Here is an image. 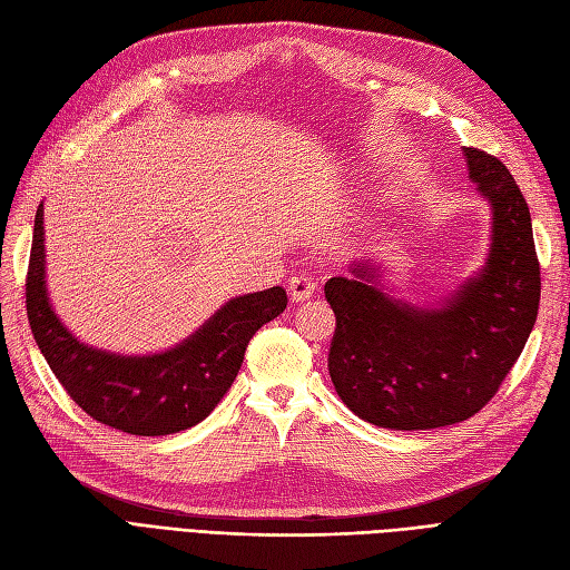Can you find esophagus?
I'll return each mask as SVG.
<instances>
[{
    "instance_id": "34e87169",
    "label": "esophagus",
    "mask_w": 570,
    "mask_h": 570,
    "mask_svg": "<svg viewBox=\"0 0 570 570\" xmlns=\"http://www.w3.org/2000/svg\"><path fill=\"white\" fill-rule=\"evenodd\" d=\"M313 291H315V284H313V279H311L308 274H294L288 279L291 301H296V303L308 301L313 296Z\"/></svg>"
}]
</instances>
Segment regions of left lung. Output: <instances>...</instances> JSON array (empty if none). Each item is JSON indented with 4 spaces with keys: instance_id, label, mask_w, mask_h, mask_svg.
I'll return each mask as SVG.
<instances>
[{
    "instance_id": "obj_1",
    "label": "left lung",
    "mask_w": 570,
    "mask_h": 570,
    "mask_svg": "<svg viewBox=\"0 0 570 570\" xmlns=\"http://www.w3.org/2000/svg\"><path fill=\"white\" fill-rule=\"evenodd\" d=\"M470 180L491 204L484 267L435 308L385 294L381 267L356 262L332 276L337 317L327 368L342 402L381 429L426 431L474 416L522 354L539 311L532 218L495 156L464 149Z\"/></svg>"
}]
</instances>
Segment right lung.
<instances>
[{"mask_svg":"<svg viewBox=\"0 0 570 570\" xmlns=\"http://www.w3.org/2000/svg\"><path fill=\"white\" fill-rule=\"evenodd\" d=\"M286 291L272 286L230 298L168 352L122 356L79 342L52 311L46 286V228L36 212L26 311L57 381L91 419L132 435L178 433L207 419L236 381L253 334L282 315Z\"/></svg>","mask_w":570,"mask_h":570,"instance_id":"right-lung-1","label":"right lung"}]
</instances>
